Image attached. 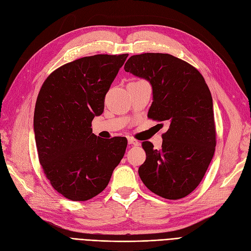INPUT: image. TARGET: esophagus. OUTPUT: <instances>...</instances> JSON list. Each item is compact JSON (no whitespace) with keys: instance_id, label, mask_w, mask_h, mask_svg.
<instances>
[{"instance_id":"esophagus-1","label":"esophagus","mask_w":251,"mask_h":251,"mask_svg":"<svg viewBox=\"0 0 251 251\" xmlns=\"http://www.w3.org/2000/svg\"><path fill=\"white\" fill-rule=\"evenodd\" d=\"M127 142H128V144H133V146H138V144H139V142L137 140L132 138V137L127 138Z\"/></svg>"}]
</instances>
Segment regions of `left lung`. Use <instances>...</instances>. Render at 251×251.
I'll return each mask as SVG.
<instances>
[{"label":"left lung","instance_id":"1","mask_svg":"<svg viewBox=\"0 0 251 251\" xmlns=\"http://www.w3.org/2000/svg\"><path fill=\"white\" fill-rule=\"evenodd\" d=\"M125 70L146 78L153 88L148 117L169 124L160 150H154L150 141L142 142L147 159L138 170L140 179L164 199L184 198L200 184L215 154L216 126L208 86L195 67L166 53L133 55Z\"/></svg>","mask_w":251,"mask_h":251}]
</instances>
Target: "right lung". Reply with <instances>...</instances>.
<instances>
[{
  "label": "right lung",
  "mask_w": 251,
  "mask_h": 251,
  "mask_svg": "<svg viewBox=\"0 0 251 251\" xmlns=\"http://www.w3.org/2000/svg\"><path fill=\"white\" fill-rule=\"evenodd\" d=\"M128 54L81 57L53 71L37 95L33 127L39 160L52 187L72 201H87L109 184L123 159L126 137L101 139L92 120Z\"/></svg>",
  "instance_id": "right-lung-1"
}]
</instances>
